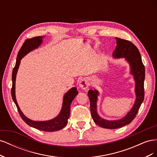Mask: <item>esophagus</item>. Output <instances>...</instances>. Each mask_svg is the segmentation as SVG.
I'll return each mask as SVG.
<instances>
[{
	"label": "esophagus",
	"instance_id": "esophagus-1",
	"mask_svg": "<svg viewBox=\"0 0 157 157\" xmlns=\"http://www.w3.org/2000/svg\"><path fill=\"white\" fill-rule=\"evenodd\" d=\"M90 85V82L88 78H84L79 81V87L83 90H86Z\"/></svg>",
	"mask_w": 157,
	"mask_h": 157
}]
</instances>
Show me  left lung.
Here are the masks:
<instances>
[{
	"instance_id": "left-lung-1",
	"label": "left lung",
	"mask_w": 157,
	"mask_h": 157,
	"mask_svg": "<svg viewBox=\"0 0 157 157\" xmlns=\"http://www.w3.org/2000/svg\"><path fill=\"white\" fill-rule=\"evenodd\" d=\"M117 46L113 52L115 58H124L130 66V73L134 76L136 82L135 92L136 99L131 110L121 119L107 121L101 118L97 112V101L99 92L96 90H89L88 96L90 101V111L94 122L101 128L117 129L129 124L134 119L144 99L145 67L137 47L129 40L116 37Z\"/></svg>"
}]
</instances>
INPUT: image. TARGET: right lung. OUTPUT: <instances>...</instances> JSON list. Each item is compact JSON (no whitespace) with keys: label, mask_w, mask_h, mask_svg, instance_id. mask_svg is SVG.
<instances>
[{"label":"right lung","mask_w":157,"mask_h":157,"mask_svg":"<svg viewBox=\"0 0 157 157\" xmlns=\"http://www.w3.org/2000/svg\"><path fill=\"white\" fill-rule=\"evenodd\" d=\"M44 36H39L33 37L32 39H27L24 43L23 44L21 49L19 51L16 65L12 71V97L13 102L15 103L17 107L19 114L22 118V119L29 126L35 128L37 130L44 131V132H55L58 131L63 128L67 124L68 118L70 116V106L75 98L78 94L77 89L76 87L71 88L69 91L65 94L63 96V105L61 107V111L59 115L54 118L46 121H34L26 117L20 110V107L16 98L15 86H16V78L19 66L20 64V61L26 54H27L31 51L37 48L42 42V39Z\"/></svg>","instance_id":"1"}]
</instances>
